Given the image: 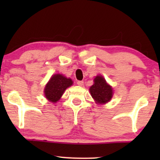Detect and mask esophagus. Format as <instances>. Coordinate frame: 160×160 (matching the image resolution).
<instances>
[{"instance_id": "obj_1", "label": "esophagus", "mask_w": 160, "mask_h": 160, "mask_svg": "<svg viewBox=\"0 0 160 160\" xmlns=\"http://www.w3.org/2000/svg\"><path fill=\"white\" fill-rule=\"evenodd\" d=\"M77 83H78V86H83V81H78V82H77Z\"/></svg>"}]
</instances>
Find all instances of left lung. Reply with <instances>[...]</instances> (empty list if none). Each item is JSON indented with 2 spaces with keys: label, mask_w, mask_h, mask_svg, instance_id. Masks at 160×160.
Wrapping results in <instances>:
<instances>
[{
  "label": "left lung",
  "mask_w": 160,
  "mask_h": 160,
  "mask_svg": "<svg viewBox=\"0 0 160 160\" xmlns=\"http://www.w3.org/2000/svg\"><path fill=\"white\" fill-rule=\"evenodd\" d=\"M89 92L95 103L100 104H106L110 102L113 94L111 86L101 75L95 77L94 84L89 88Z\"/></svg>",
  "instance_id": "8db88e82"
}]
</instances>
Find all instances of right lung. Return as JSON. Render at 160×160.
I'll list each match as a JSON object with an SVG mask.
<instances>
[{"instance_id": "obj_1", "label": "right lung", "mask_w": 160, "mask_h": 160, "mask_svg": "<svg viewBox=\"0 0 160 160\" xmlns=\"http://www.w3.org/2000/svg\"><path fill=\"white\" fill-rule=\"evenodd\" d=\"M73 84L71 79L64 75L56 74L51 77L44 88V95L49 102L56 103L63 95L64 92Z\"/></svg>"}]
</instances>
